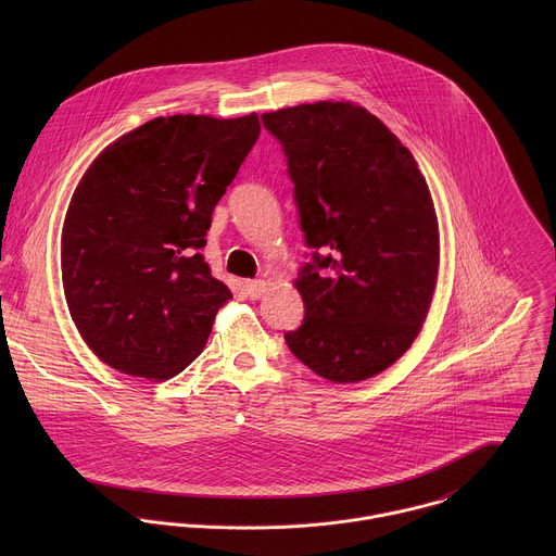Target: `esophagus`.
I'll use <instances>...</instances> for the list:
<instances>
[{
	"label": "esophagus",
	"mask_w": 556,
	"mask_h": 556,
	"mask_svg": "<svg viewBox=\"0 0 556 556\" xmlns=\"http://www.w3.org/2000/svg\"><path fill=\"white\" fill-rule=\"evenodd\" d=\"M243 289H245V293H248L250 300H258V298L265 293L267 282H265V280H245V282H243Z\"/></svg>",
	"instance_id": "esophagus-1"
}]
</instances>
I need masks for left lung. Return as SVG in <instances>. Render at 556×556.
Listing matches in <instances>:
<instances>
[{
  "label": "left lung",
  "mask_w": 556,
  "mask_h": 556,
  "mask_svg": "<svg viewBox=\"0 0 556 556\" xmlns=\"http://www.w3.org/2000/svg\"><path fill=\"white\" fill-rule=\"evenodd\" d=\"M280 141L300 227L315 248L295 280L306 317L285 340L331 383L366 381L417 338L439 274L428 184L396 135L353 102L261 115Z\"/></svg>",
  "instance_id": "1"
}]
</instances>
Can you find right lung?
I'll use <instances>...</instances> for the list:
<instances>
[{"label": "right lung", "mask_w": 556, "mask_h": 556, "mask_svg": "<svg viewBox=\"0 0 556 556\" xmlns=\"http://www.w3.org/2000/svg\"><path fill=\"white\" fill-rule=\"evenodd\" d=\"M258 115L156 117L111 143L73 194L62 282L87 346L111 368L170 379L203 351L233 295L199 252Z\"/></svg>", "instance_id": "1"}]
</instances>
